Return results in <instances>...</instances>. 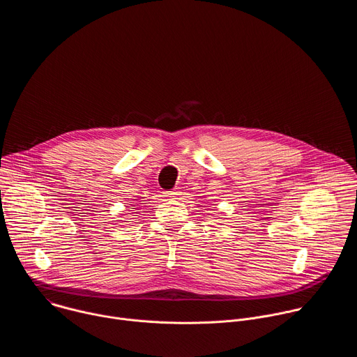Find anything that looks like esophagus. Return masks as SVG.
<instances>
[{
    "mask_svg": "<svg viewBox=\"0 0 357 357\" xmlns=\"http://www.w3.org/2000/svg\"><path fill=\"white\" fill-rule=\"evenodd\" d=\"M165 196L168 197V199H175V197H178L179 196V190H169V192H165Z\"/></svg>",
    "mask_w": 357,
    "mask_h": 357,
    "instance_id": "obj_1",
    "label": "esophagus"
}]
</instances>
